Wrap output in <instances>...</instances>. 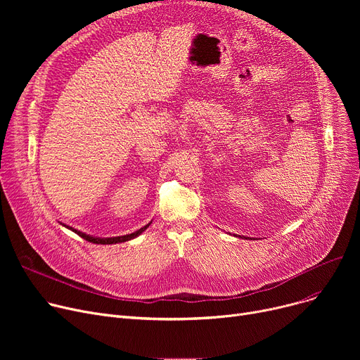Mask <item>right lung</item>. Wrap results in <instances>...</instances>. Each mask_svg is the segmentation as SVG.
Here are the masks:
<instances>
[{"mask_svg": "<svg viewBox=\"0 0 360 360\" xmlns=\"http://www.w3.org/2000/svg\"><path fill=\"white\" fill-rule=\"evenodd\" d=\"M150 223H151V221H150ZM150 223H148V224H146L144 228H141V229L136 231L134 233L124 235V236H115V238H96V236H91V235H86V233H83V232H80V231H77V229H72V228H70V226H67V224H64V226H65V228H68L70 231H72L74 233H77L79 236H82L83 239L89 240V242H93V243H101V245H110V243H121V242H127V240H131V239L137 238L139 235H141V233L148 228Z\"/></svg>", "mask_w": 360, "mask_h": 360, "instance_id": "obj_1", "label": "right lung"}]
</instances>
